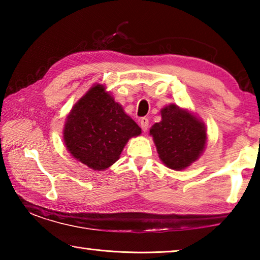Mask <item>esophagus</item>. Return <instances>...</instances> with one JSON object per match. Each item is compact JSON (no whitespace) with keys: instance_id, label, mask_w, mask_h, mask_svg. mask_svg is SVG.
<instances>
[{"instance_id":"1","label":"esophagus","mask_w":260,"mask_h":260,"mask_svg":"<svg viewBox=\"0 0 260 260\" xmlns=\"http://www.w3.org/2000/svg\"><path fill=\"white\" fill-rule=\"evenodd\" d=\"M140 126H141V128H142V131L146 132L148 129V127H149V119H148V118H146V117L141 118Z\"/></svg>"}]
</instances>
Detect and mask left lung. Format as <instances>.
<instances>
[{"instance_id": "8db88e82", "label": "left lung", "mask_w": 260, "mask_h": 260, "mask_svg": "<svg viewBox=\"0 0 260 260\" xmlns=\"http://www.w3.org/2000/svg\"><path fill=\"white\" fill-rule=\"evenodd\" d=\"M150 134L161 161L172 170H183L195 161L206 142L203 122L174 104L161 110V121L151 127Z\"/></svg>"}]
</instances>
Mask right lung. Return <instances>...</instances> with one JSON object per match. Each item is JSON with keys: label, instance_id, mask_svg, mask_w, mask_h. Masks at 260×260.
Instances as JSON below:
<instances>
[{"label": "right lung", "instance_id": "obj_1", "mask_svg": "<svg viewBox=\"0 0 260 260\" xmlns=\"http://www.w3.org/2000/svg\"><path fill=\"white\" fill-rule=\"evenodd\" d=\"M141 134L138 124L101 85L74 105L64 127L70 153L93 170L102 171L118 160L127 141Z\"/></svg>", "mask_w": 260, "mask_h": 260}]
</instances>
